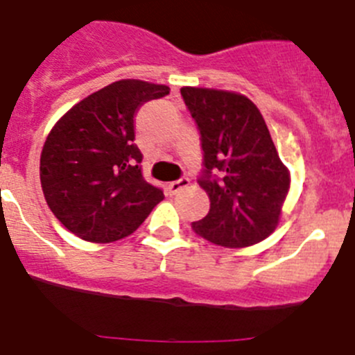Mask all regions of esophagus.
<instances>
[{
	"label": "esophagus",
	"mask_w": 355,
	"mask_h": 355,
	"mask_svg": "<svg viewBox=\"0 0 355 355\" xmlns=\"http://www.w3.org/2000/svg\"><path fill=\"white\" fill-rule=\"evenodd\" d=\"M188 184H190V180H188V178H181V180L172 181V183H168L167 192L171 193V196H175V193H180L181 190H184V188H187Z\"/></svg>",
	"instance_id": "1"
}]
</instances>
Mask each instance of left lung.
<instances>
[{
  "instance_id": "left-lung-1",
  "label": "left lung",
  "mask_w": 355,
  "mask_h": 355,
  "mask_svg": "<svg viewBox=\"0 0 355 355\" xmlns=\"http://www.w3.org/2000/svg\"><path fill=\"white\" fill-rule=\"evenodd\" d=\"M181 96L199 128V184L209 197L208 215L193 222V231L229 249L259 243L277 227L290 190V171L261 112L249 97L227 90L183 87Z\"/></svg>"
}]
</instances>
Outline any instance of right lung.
Returning <instances> with one entry per match:
<instances>
[{"mask_svg": "<svg viewBox=\"0 0 355 355\" xmlns=\"http://www.w3.org/2000/svg\"><path fill=\"white\" fill-rule=\"evenodd\" d=\"M171 92L167 85L121 80L85 97L53 126L40 155V184L53 215L78 238L130 236L163 192L142 175L135 114Z\"/></svg>", "mask_w": 355, "mask_h": 355, "instance_id": "obj_1", "label": "right lung"}]
</instances>
